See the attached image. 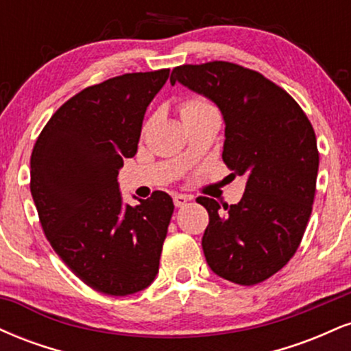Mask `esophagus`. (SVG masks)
<instances>
[{"instance_id": "esophagus-1", "label": "esophagus", "mask_w": 351, "mask_h": 351, "mask_svg": "<svg viewBox=\"0 0 351 351\" xmlns=\"http://www.w3.org/2000/svg\"><path fill=\"white\" fill-rule=\"evenodd\" d=\"M189 199H191V196H188V195H178V193H176V195L173 196V203H175L176 208H183L184 204H186Z\"/></svg>"}]
</instances>
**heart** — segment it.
I'll return each instance as SVG.
<instances>
[{
    "label": "heart",
    "instance_id": "obj_1",
    "mask_svg": "<svg viewBox=\"0 0 351 351\" xmlns=\"http://www.w3.org/2000/svg\"><path fill=\"white\" fill-rule=\"evenodd\" d=\"M211 104L208 102V100H203V99H189L186 102L181 104L180 107V114L181 117H189V115H196V114H201V112H206V110H213Z\"/></svg>",
    "mask_w": 351,
    "mask_h": 351
}]
</instances>
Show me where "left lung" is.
<instances>
[{
  "label": "left lung",
  "instance_id": "1",
  "mask_svg": "<svg viewBox=\"0 0 351 351\" xmlns=\"http://www.w3.org/2000/svg\"><path fill=\"white\" fill-rule=\"evenodd\" d=\"M170 82L219 107L223 162L247 178L237 204L196 199L209 215L201 241L206 263L234 284H259L292 259L307 228L318 171L312 123L284 88L239 64H184L173 69Z\"/></svg>",
  "mask_w": 351,
  "mask_h": 351
}]
</instances>
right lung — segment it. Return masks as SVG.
<instances>
[{"label": "right lung", "mask_w": 351, "mask_h": 351, "mask_svg": "<svg viewBox=\"0 0 351 351\" xmlns=\"http://www.w3.org/2000/svg\"><path fill=\"white\" fill-rule=\"evenodd\" d=\"M170 69L132 72L86 87L62 104L31 153V195L44 234L84 284L130 295L152 284L173 209L155 191L123 206L119 170L136 153L147 107Z\"/></svg>", "instance_id": "1"}]
</instances>
